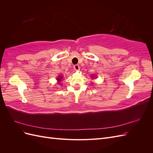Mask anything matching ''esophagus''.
I'll use <instances>...</instances> for the list:
<instances>
[{
    "instance_id": "34e87169",
    "label": "esophagus",
    "mask_w": 153,
    "mask_h": 153,
    "mask_svg": "<svg viewBox=\"0 0 153 153\" xmlns=\"http://www.w3.org/2000/svg\"><path fill=\"white\" fill-rule=\"evenodd\" d=\"M73 67L75 70H79L80 69V66H79V65H78V64H75V65H74Z\"/></svg>"
}]
</instances>
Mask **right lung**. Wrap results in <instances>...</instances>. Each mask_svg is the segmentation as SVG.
Instances as JSON below:
<instances>
[{"instance_id": "right-lung-1", "label": "right lung", "mask_w": 153, "mask_h": 153, "mask_svg": "<svg viewBox=\"0 0 153 153\" xmlns=\"http://www.w3.org/2000/svg\"><path fill=\"white\" fill-rule=\"evenodd\" d=\"M62 78V76H59V77L58 78V81H61Z\"/></svg>"}]
</instances>
